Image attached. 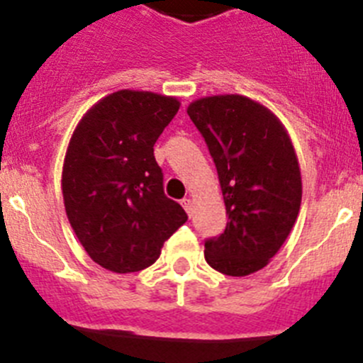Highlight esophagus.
Segmentation results:
<instances>
[{
  "label": "esophagus",
  "mask_w": 363,
  "mask_h": 363,
  "mask_svg": "<svg viewBox=\"0 0 363 363\" xmlns=\"http://www.w3.org/2000/svg\"><path fill=\"white\" fill-rule=\"evenodd\" d=\"M181 203H182V207H184L186 213H188L189 216H191V211H193V203H191V200H189V199H182V200H181Z\"/></svg>",
  "instance_id": "obj_1"
}]
</instances>
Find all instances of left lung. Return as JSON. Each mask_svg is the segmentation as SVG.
Masks as SVG:
<instances>
[{"label":"left lung","mask_w":363,"mask_h":363,"mask_svg":"<svg viewBox=\"0 0 363 363\" xmlns=\"http://www.w3.org/2000/svg\"><path fill=\"white\" fill-rule=\"evenodd\" d=\"M188 115L216 164L228 216L203 255L223 275H252L279 252L300 213L293 142L275 115L245 96L203 97L189 104Z\"/></svg>","instance_id":"8db88e82"}]
</instances>
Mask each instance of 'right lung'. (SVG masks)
<instances>
[{
    "label": "right lung",
    "mask_w": 363,
    "mask_h": 363,
    "mask_svg": "<svg viewBox=\"0 0 363 363\" xmlns=\"http://www.w3.org/2000/svg\"><path fill=\"white\" fill-rule=\"evenodd\" d=\"M175 97L121 90L94 104L65 154L62 191L90 259L115 273L149 267L188 214L163 189L154 143L179 111Z\"/></svg>",
    "instance_id": "obj_1"
}]
</instances>
